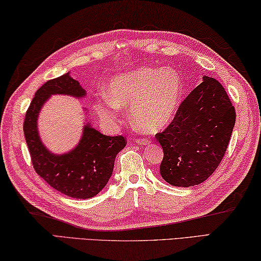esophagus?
<instances>
[{"mask_svg":"<svg viewBox=\"0 0 261 261\" xmlns=\"http://www.w3.org/2000/svg\"><path fill=\"white\" fill-rule=\"evenodd\" d=\"M136 142H138L139 144H142V145H145V144H148L150 141L148 140V139H144V138H141V139H138L136 140Z\"/></svg>","mask_w":261,"mask_h":261,"instance_id":"esophagus-1","label":"esophagus"}]
</instances>
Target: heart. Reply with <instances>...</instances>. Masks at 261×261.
Returning <instances> with one entry per match:
<instances>
[{
    "label": "heart",
    "instance_id": "heart-1",
    "mask_svg": "<svg viewBox=\"0 0 261 261\" xmlns=\"http://www.w3.org/2000/svg\"><path fill=\"white\" fill-rule=\"evenodd\" d=\"M182 93V80L173 68L143 66L114 77L110 85V95L100 97L97 109L100 117L113 121L121 107H130L135 125L154 133L173 120Z\"/></svg>",
    "mask_w": 261,
    "mask_h": 261
}]
</instances>
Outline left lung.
<instances>
[{
  "label": "left lung",
  "instance_id": "1",
  "mask_svg": "<svg viewBox=\"0 0 261 261\" xmlns=\"http://www.w3.org/2000/svg\"><path fill=\"white\" fill-rule=\"evenodd\" d=\"M235 108L218 80L203 82L180 104L172 122L156 139L164 158L161 175L175 187L207 180L221 163L235 125Z\"/></svg>",
  "mask_w": 261,
  "mask_h": 261
}]
</instances>
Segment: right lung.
Here are the masks:
<instances>
[{"mask_svg":"<svg viewBox=\"0 0 261 261\" xmlns=\"http://www.w3.org/2000/svg\"><path fill=\"white\" fill-rule=\"evenodd\" d=\"M51 95L81 98L86 96V91L70 73L47 81L36 91L24 120V135L32 164L35 172L59 193L77 199L91 198L108 184L114 159L127 141L121 135H103L87 122L74 149L62 154L50 152L39 136L38 118L41 108Z\"/></svg>","mask_w":261,"mask_h":261,"instance_id":"1","label":"right lung"}]
</instances>
